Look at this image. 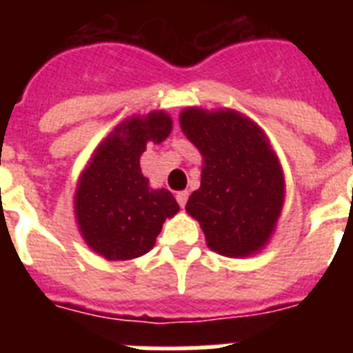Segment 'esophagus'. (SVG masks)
Here are the masks:
<instances>
[{
    "mask_svg": "<svg viewBox=\"0 0 353 353\" xmlns=\"http://www.w3.org/2000/svg\"><path fill=\"white\" fill-rule=\"evenodd\" d=\"M176 199H177V203L181 205V207H185V205H187V199H188L187 190H181V192H177Z\"/></svg>",
    "mask_w": 353,
    "mask_h": 353,
    "instance_id": "esophagus-1",
    "label": "esophagus"
}]
</instances>
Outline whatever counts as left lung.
<instances>
[{"label":"left lung","instance_id":"8db88e82","mask_svg":"<svg viewBox=\"0 0 353 353\" xmlns=\"http://www.w3.org/2000/svg\"><path fill=\"white\" fill-rule=\"evenodd\" d=\"M183 133L203 155L201 187L187 212L207 245L223 256H251L268 243L284 207V172L258 124L234 110L187 108Z\"/></svg>","mask_w":353,"mask_h":353}]
</instances>
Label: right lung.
Returning <instances> with one entry per match:
<instances>
[{"mask_svg": "<svg viewBox=\"0 0 353 353\" xmlns=\"http://www.w3.org/2000/svg\"><path fill=\"white\" fill-rule=\"evenodd\" d=\"M172 132L165 112L122 121L108 135L79 179L74 216L85 243L106 260H132L154 247L166 218L179 205L166 188H152L141 172L146 144L163 143Z\"/></svg>", "mask_w": 353, "mask_h": 353, "instance_id": "add662e5", "label": "right lung"}]
</instances>
